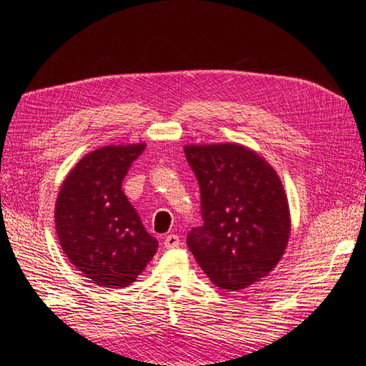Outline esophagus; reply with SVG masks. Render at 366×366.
<instances>
[{
	"label": "esophagus",
	"mask_w": 366,
	"mask_h": 366,
	"mask_svg": "<svg viewBox=\"0 0 366 366\" xmlns=\"http://www.w3.org/2000/svg\"><path fill=\"white\" fill-rule=\"evenodd\" d=\"M164 247L166 249H174V247H179L180 246V238H179V235H175V234H169V235H166L164 237Z\"/></svg>",
	"instance_id": "esophagus-1"
}]
</instances>
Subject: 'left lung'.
<instances>
[{
    "mask_svg": "<svg viewBox=\"0 0 366 366\" xmlns=\"http://www.w3.org/2000/svg\"><path fill=\"white\" fill-rule=\"evenodd\" d=\"M202 197L203 226L187 247L217 287L237 292L280 262L290 235V212L280 177L241 145H186Z\"/></svg>",
    "mask_w": 366,
    "mask_h": 366,
    "instance_id": "1",
    "label": "left lung"
}]
</instances>
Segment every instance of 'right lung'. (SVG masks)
I'll return each mask as SVG.
<instances>
[{
  "label": "right lung",
  "instance_id": "right-lung-1",
  "mask_svg": "<svg viewBox=\"0 0 366 366\" xmlns=\"http://www.w3.org/2000/svg\"><path fill=\"white\" fill-rule=\"evenodd\" d=\"M145 143L99 148L79 160L65 179L54 209L64 253L85 278L108 289L134 282L157 252L122 191Z\"/></svg>",
  "mask_w": 366,
  "mask_h": 366
}]
</instances>
